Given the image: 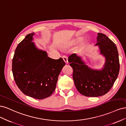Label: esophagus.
<instances>
[{"label": "esophagus", "mask_w": 126, "mask_h": 126, "mask_svg": "<svg viewBox=\"0 0 126 126\" xmlns=\"http://www.w3.org/2000/svg\"><path fill=\"white\" fill-rule=\"evenodd\" d=\"M63 61L64 62V63H65L66 64L68 63V58H67V57L63 56Z\"/></svg>", "instance_id": "34e87169"}]
</instances>
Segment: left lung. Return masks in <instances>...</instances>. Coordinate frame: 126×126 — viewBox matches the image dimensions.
Returning <instances> with one entry per match:
<instances>
[{"label": "left lung", "mask_w": 126, "mask_h": 126, "mask_svg": "<svg viewBox=\"0 0 126 126\" xmlns=\"http://www.w3.org/2000/svg\"><path fill=\"white\" fill-rule=\"evenodd\" d=\"M95 45L99 46L100 54L105 57V65L101 70L91 69L76 54L68 57L73 69L72 77L76 88L86 97H99L107 93L119 72V55L115 43L104 34L98 33Z\"/></svg>", "instance_id": "obj_1"}]
</instances>
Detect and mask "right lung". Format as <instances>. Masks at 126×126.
<instances>
[{"label":"right lung","instance_id":"obj_1","mask_svg":"<svg viewBox=\"0 0 126 126\" xmlns=\"http://www.w3.org/2000/svg\"><path fill=\"white\" fill-rule=\"evenodd\" d=\"M34 34H28L17 46L12 71L16 85L22 93L37 99H43L54 93L65 63L62 58H49L46 51L38 49L32 41Z\"/></svg>","mask_w":126,"mask_h":126}]
</instances>
